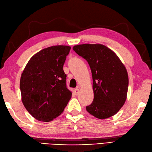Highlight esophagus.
I'll return each instance as SVG.
<instances>
[{"mask_svg":"<svg viewBox=\"0 0 152 152\" xmlns=\"http://www.w3.org/2000/svg\"><path fill=\"white\" fill-rule=\"evenodd\" d=\"M74 93H75V95H78L79 94V93H80V90L78 89V88H76L75 89V91H74Z\"/></svg>","mask_w":152,"mask_h":152,"instance_id":"esophagus-1","label":"esophagus"}]
</instances>
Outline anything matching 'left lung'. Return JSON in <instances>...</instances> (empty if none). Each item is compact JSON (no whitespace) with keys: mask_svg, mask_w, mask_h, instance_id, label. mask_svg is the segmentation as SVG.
I'll return each instance as SVG.
<instances>
[{"mask_svg":"<svg viewBox=\"0 0 152 152\" xmlns=\"http://www.w3.org/2000/svg\"><path fill=\"white\" fill-rule=\"evenodd\" d=\"M73 50L88 61L91 70L94 99L86 110L102 120L114 116L126 99L129 77L125 65L104 45H77Z\"/></svg>","mask_w":152,"mask_h":152,"instance_id":"8db88e82","label":"left lung"}]
</instances>
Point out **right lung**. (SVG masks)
<instances>
[{
  "label": "right lung",
  "mask_w": 152,
  "mask_h": 152,
  "mask_svg": "<svg viewBox=\"0 0 152 152\" xmlns=\"http://www.w3.org/2000/svg\"><path fill=\"white\" fill-rule=\"evenodd\" d=\"M70 49L66 45L44 48L31 57L23 70L20 81L22 101L37 120H54L72 98L63 69Z\"/></svg>",
  "instance_id": "1"
}]
</instances>
